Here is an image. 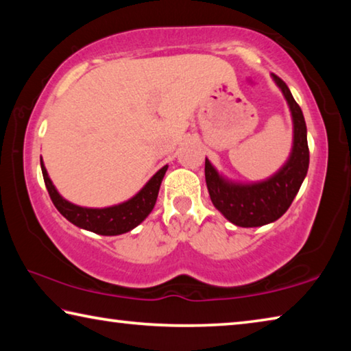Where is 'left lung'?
I'll return each instance as SVG.
<instances>
[{
    "mask_svg": "<svg viewBox=\"0 0 351 351\" xmlns=\"http://www.w3.org/2000/svg\"><path fill=\"white\" fill-rule=\"evenodd\" d=\"M272 79L287 99L294 125L293 150L283 167L265 181L241 184L226 180L206 158V184L212 203L230 223L240 228H258L280 218L295 198L310 165L304 112L287 83L276 74H272Z\"/></svg>",
    "mask_w": 351,
    "mask_h": 351,
    "instance_id": "obj_1",
    "label": "left lung"
}]
</instances>
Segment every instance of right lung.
Wrapping results in <instances>:
<instances>
[{
	"label": "right lung",
	"instance_id": "add662e5",
	"mask_svg": "<svg viewBox=\"0 0 351 351\" xmlns=\"http://www.w3.org/2000/svg\"><path fill=\"white\" fill-rule=\"evenodd\" d=\"M41 171H43V180L46 184L47 192L52 203L57 207V210L62 215L75 224L77 228L91 230L99 235H121L130 232L136 226L141 224L148 217V213L153 210L156 204V198L161 187L162 178L167 171L169 165L156 171L153 178L142 187L133 198H130L125 203L104 207V209H91V207H80L64 199L57 189L52 184L49 175H47L43 159L40 158Z\"/></svg>",
	"mask_w": 351,
	"mask_h": 351
}]
</instances>
